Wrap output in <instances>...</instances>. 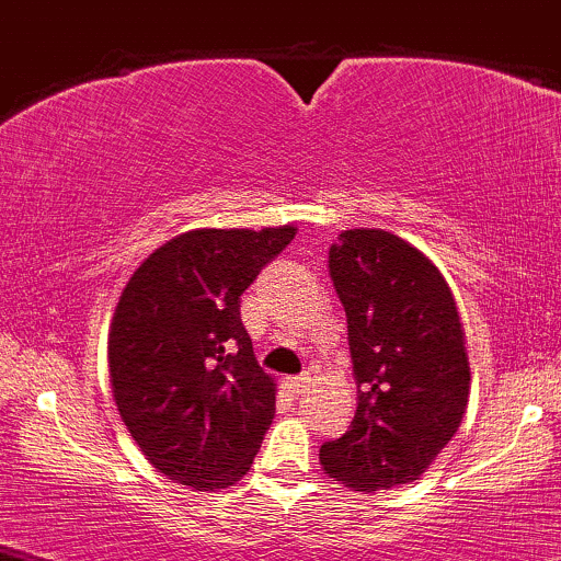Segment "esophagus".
Masks as SVG:
<instances>
[{
    "label": "esophagus",
    "mask_w": 561,
    "mask_h": 561,
    "mask_svg": "<svg viewBox=\"0 0 561 561\" xmlns=\"http://www.w3.org/2000/svg\"><path fill=\"white\" fill-rule=\"evenodd\" d=\"M287 386H289V391L300 396L310 388V375L302 373V375H295V378H287Z\"/></svg>",
    "instance_id": "esophagus-1"
}]
</instances>
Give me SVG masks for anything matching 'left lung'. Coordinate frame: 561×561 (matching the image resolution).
Masks as SVG:
<instances>
[{"label": "left lung", "mask_w": 561, "mask_h": 561, "mask_svg": "<svg viewBox=\"0 0 561 561\" xmlns=\"http://www.w3.org/2000/svg\"><path fill=\"white\" fill-rule=\"evenodd\" d=\"M357 380V414L321 445V466L352 492L409 484L450 443L469 401V354L439 268L386 230H344L329 248Z\"/></svg>", "instance_id": "left-lung-1"}]
</instances>
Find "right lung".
<instances>
[{"label":"right lung","instance_id":"obj_1","mask_svg":"<svg viewBox=\"0 0 561 561\" xmlns=\"http://www.w3.org/2000/svg\"><path fill=\"white\" fill-rule=\"evenodd\" d=\"M293 238V225L183 232L124 287L108 336L113 399L147 460L183 486L236 484L274 420L276 388L240 295Z\"/></svg>","mask_w":561,"mask_h":561}]
</instances>
